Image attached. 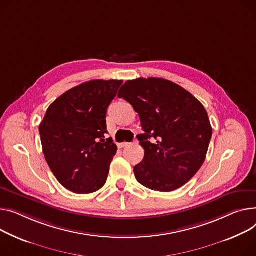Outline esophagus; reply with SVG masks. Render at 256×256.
<instances>
[{
    "label": "esophagus",
    "mask_w": 256,
    "mask_h": 256,
    "mask_svg": "<svg viewBox=\"0 0 256 256\" xmlns=\"http://www.w3.org/2000/svg\"><path fill=\"white\" fill-rule=\"evenodd\" d=\"M128 145H130V143H128V142H124V143H120L118 145V147L119 148H124V147H126V146H128Z\"/></svg>",
    "instance_id": "1"
}]
</instances>
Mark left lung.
<instances>
[{"label": "left lung", "instance_id": "left-lung-1", "mask_svg": "<svg viewBox=\"0 0 256 256\" xmlns=\"http://www.w3.org/2000/svg\"><path fill=\"white\" fill-rule=\"evenodd\" d=\"M118 98L139 114L144 130L137 136L144 160L134 166L136 179L156 192L180 188L207 156L212 126L205 108L190 92L162 78L128 80Z\"/></svg>", "mask_w": 256, "mask_h": 256}]
</instances>
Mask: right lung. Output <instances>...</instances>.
<instances>
[{"mask_svg": "<svg viewBox=\"0 0 256 256\" xmlns=\"http://www.w3.org/2000/svg\"><path fill=\"white\" fill-rule=\"evenodd\" d=\"M122 80H92L49 106L39 126L45 160L58 181L75 194H92L107 181L117 146L105 139L106 114Z\"/></svg>", "mask_w": 256, "mask_h": 256, "instance_id": "add662e5", "label": "right lung"}]
</instances>
